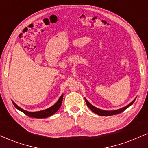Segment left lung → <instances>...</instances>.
Segmentation results:
<instances>
[{
	"label": "left lung",
	"instance_id": "8db88e82",
	"mask_svg": "<svg viewBox=\"0 0 148 148\" xmlns=\"http://www.w3.org/2000/svg\"><path fill=\"white\" fill-rule=\"evenodd\" d=\"M136 99H134L133 101L131 102L130 104H128L127 106L123 107V108H120V109H117V110H114V111H104V110H101V109H99V108H97V107L92 106V105L90 103H89L88 101V100L85 98V101H86V103H87V106L89 107L90 109L92 111L94 112L95 113H96V114L99 115H101V116H109V115H116V114H118V113H122V112L125 111V109H127V108H128L129 106H130L134 102V101H135Z\"/></svg>",
	"mask_w": 148,
	"mask_h": 148
}]
</instances>
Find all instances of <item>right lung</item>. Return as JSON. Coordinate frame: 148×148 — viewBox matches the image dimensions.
I'll return each instance as SVG.
<instances>
[{
	"mask_svg": "<svg viewBox=\"0 0 148 148\" xmlns=\"http://www.w3.org/2000/svg\"><path fill=\"white\" fill-rule=\"evenodd\" d=\"M62 99H63V95H62L60 97V98H59L58 100L57 101V102L54 105H53L52 106H51L50 108H47V109L43 110V111H37V112H29V111H25V110L22 109L21 108H20L19 106H17V105H16L13 101H12V103L13 104H14V106L16 107L18 110H19L20 111L23 112L24 114L30 117V118H47V117L51 116V115L54 114V113H56V112L58 111L59 108H60L61 104H62Z\"/></svg>",
	"mask_w": 148,
	"mask_h": 148,
	"instance_id": "obj_1",
	"label": "right lung"
}]
</instances>
